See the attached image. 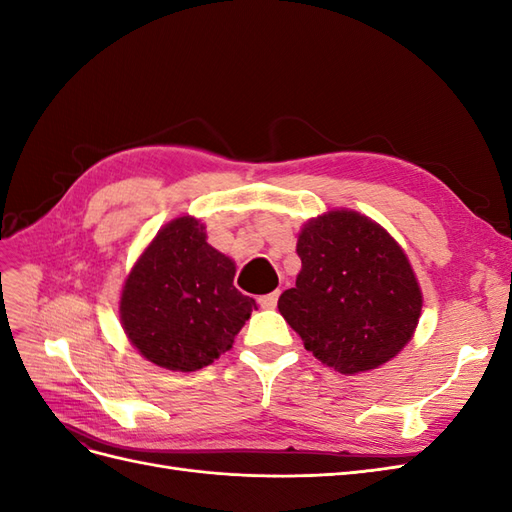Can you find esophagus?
I'll return each mask as SVG.
<instances>
[{
	"label": "esophagus",
	"mask_w": 512,
	"mask_h": 512,
	"mask_svg": "<svg viewBox=\"0 0 512 512\" xmlns=\"http://www.w3.org/2000/svg\"><path fill=\"white\" fill-rule=\"evenodd\" d=\"M277 299H280V290L269 292V294H262V297L258 299V303H260V307H262V309H275Z\"/></svg>",
	"instance_id": "obj_1"
}]
</instances>
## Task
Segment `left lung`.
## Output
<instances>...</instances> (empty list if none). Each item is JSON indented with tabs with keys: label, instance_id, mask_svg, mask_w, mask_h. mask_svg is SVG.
Wrapping results in <instances>:
<instances>
[{
	"label": "left lung",
	"instance_id": "8db88e82",
	"mask_svg": "<svg viewBox=\"0 0 512 512\" xmlns=\"http://www.w3.org/2000/svg\"><path fill=\"white\" fill-rule=\"evenodd\" d=\"M297 286L277 307L303 346L339 374L391 361L421 318L423 294L410 260L380 224L337 209L299 232Z\"/></svg>",
	"mask_w": 512,
	"mask_h": 512
}]
</instances>
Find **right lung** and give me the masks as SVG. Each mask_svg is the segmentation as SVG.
Instances as JSON below:
<instances>
[{
    "mask_svg": "<svg viewBox=\"0 0 512 512\" xmlns=\"http://www.w3.org/2000/svg\"><path fill=\"white\" fill-rule=\"evenodd\" d=\"M235 262L207 243L205 226L168 222L136 260L121 290L119 316L147 361L196 371L232 348L256 301L235 286Z\"/></svg>",
    "mask_w": 512,
    "mask_h": 512,
    "instance_id": "obj_1",
    "label": "right lung"
}]
</instances>
